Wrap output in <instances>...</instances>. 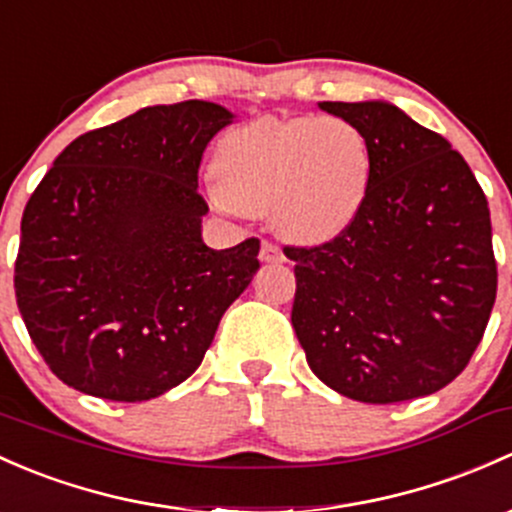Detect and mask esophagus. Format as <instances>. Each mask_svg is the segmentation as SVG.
I'll return each mask as SVG.
<instances>
[{
  "mask_svg": "<svg viewBox=\"0 0 512 512\" xmlns=\"http://www.w3.org/2000/svg\"><path fill=\"white\" fill-rule=\"evenodd\" d=\"M260 260L262 262H284V255H282V250H279V247L274 245L272 240H262Z\"/></svg>",
  "mask_w": 512,
  "mask_h": 512,
  "instance_id": "obj_1",
  "label": "esophagus"
}]
</instances>
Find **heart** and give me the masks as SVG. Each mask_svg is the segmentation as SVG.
Returning <instances> with one entry per match:
<instances>
[{
    "mask_svg": "<svg viewBox=\"0 0 512 512\" xmlns=\"http://www.w3.org/2000/svg\"><path fill=\"white\" fill-rule=\"evenodd\" d=\"M373 179L365 134L346 117H262L230 129L215 149V203L270 215L287 240L326 242L363 206Z\"/></svg>",
    "mask_w": 512,
    "mask_h": 512,
    "instance_id": "1",
    "label": "heart"
}]
</instances>
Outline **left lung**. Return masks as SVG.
Returning <instances> with one entry per match:
<instances>
[{"label":"left lung","mask_w":512,"mask_h":512,"mask_svg":"<svg viewBox=\"0 0 512 512\" xmlns=\"http://www.w3.org/2000/svg\"><path fill=\"white\" fill-rule=\"evenodd\" d=\"M373 154L353 223L294 260L292 326L316 378L370 405L432 395L481 343L498 289L491 213L469 164L390 102H321Z\"/></svg>","instance_id":"left-lung-1"}]
</instances>
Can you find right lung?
Returning a JSON list of instances; mask_svg holds the SVG:
<instances>
[{"label": "right lung", "mask_w": 512, "mask_h": 512, "mask_svg": "<svg viewBox=\"0 0 512 512\" xmlns=\"http://www.w3.org/2000/svg\"><path fill=\"white\" fill-rule=\"evenodd\" d=\"M230 117L206 100L142 107L73 139L31 193L16 306L73 390L144 402L181 385L260 267L257 238L201 240L198 169Z\"/></svg>", "instance_id": "right-lung-1"}]
</instances>
